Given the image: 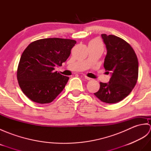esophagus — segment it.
Segmentation results:
<instances>
[{"label": "esophagus", "instance_id": "1", "mask_svg": "<svg viewBox=\"0 0 151 151\" xmlns=\"http://www.w3.org/2000/svg\"><path fill=\"white\" fill-rule=\"evenodd\" d=\"M84 78H85L86 80H88V81H91V78H89V77H88V76H84Z\"/></svg>", "mask_w": 151, "mask_h": 151}]
</instances>
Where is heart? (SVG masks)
<instances>
[{"mask_svg":"<svg viewBox=\"0 0 151 151\" xmlns=\"http://www.w3.org/2000/svg\"><path fill=\"white\" fill-rule=\"evenodd\" d=\"M89 45H93V46H99V47H102V44L100 39L99 38H96L91 40L90 42L89 43Z\"/></svg>","mask_w":151,"mask_h":151,"instance_id":"b5f03b06","label":"heart"}]
</instances>
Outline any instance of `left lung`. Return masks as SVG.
Masks as SVG:
<instances>
[{
  "label": "left lung",
  "mask_w": 151,
  "mask_h": 151,
  "mask_svg": "<svg viewBox=\"0 0 151 151\" xmlns=\"http://www.w3.org/2000/svg\"><path fill=\"white\" fill-rule=\"evenodd\" d=\"M107 49L104 67L111 76L108 83L100 82L94 95L102 102L116 103L132 91L138 78V60L132 47L114 35H101Z\"/></svg>",
  "instance_id": "1"
}]
</instances>
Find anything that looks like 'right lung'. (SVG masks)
Instances as JSON below:
<instances>
[{"label": "right lung", "instance_id": "right-lung-1", "mask_svg": "<svg viewBox=\"0 0 151 151\" xmlns=\"http://www.w3.org/2000/svg\"><path fill=\"white\" fill-rule=\"evenodd\" d=\"M76 41L62 38H45L32 42L19 61L17 78L22 91L36 103L52 102L65 88L68 76L54 72L70 56Z\"/></svg>", "mask_w": 151, "mask_h": 151}]
</instances>
